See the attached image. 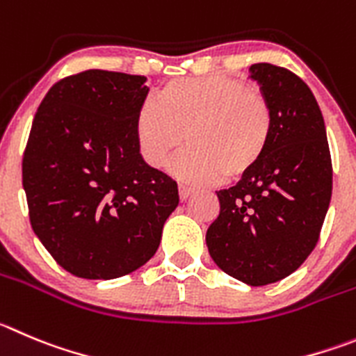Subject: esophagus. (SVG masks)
<instances>
[{
  "mask_svg": "<svg viewBox=\"0 0 356 356\" xmlns=\"http://www.w3.org/2000/svg\"><path fill=\"white\" fill-rule=\"evenodd\" d=\"M193 193H195L193 188H189V186H184V184H179V197H181V200H186V198L191 197Z\"/></svg>",
  "mask_w": 356,
  "mask_h": 356,
  "instance_id": "esophagus-1",
  "label": "esophagus"
}]
</instances>
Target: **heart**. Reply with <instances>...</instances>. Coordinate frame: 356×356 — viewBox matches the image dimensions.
<instances>
[{"label":"heart","instance_id":"b5f03b06","mask_svg":"<svg viewBox=\"0 0 356 356\" xmlns=\"http://www.w3.org/2000/svg\"><path fill=\"white\" fill-rule=\"evenodd\" d=\"M274 111L261 91L223 75L177 79L158 99L142 103L135 115V140L142 159L189 182L238 181L260 165L274 137Z\"/></svg>","mask_w":356,"mask_h":356}]
</instances>
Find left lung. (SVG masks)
<instances>
[{
	"label": "left lung",
	"instance_id": "1",
	"mask_svg": "<svg viewBox=\"0 0 356 356\" xmlns=\"http://www.w3.org/2000/svg\"><path fill=\"white\" fill-rule=\"evenodd\" d=\"M251 79L274 111V137L253 172L216 191L205 242L219 268L251 286L281 281L313 253L332 197V159L313 91L283 66L257 63Z\"/></svg>",
	"mask_w": 356,
	"mask_h": 356
}]
</instances>
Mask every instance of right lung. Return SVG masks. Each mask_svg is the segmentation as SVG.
I'll list each match as a JSON object with an SVG mask.
<instances>
[{"mask_svg":"<svg viewBox=\"0 0 356 356\" xmlns=\"http://www.w3.org/2000/svg\"><path fill=\"white\" fill-rule=\"evenodd\" d=\"M144 75L86 70L56 82L33 119L22 186L33 232L70 274L115 279L151 260L177 182L135 140Z\"/></svg>","mask_w":356,"mask_h":356,"instance_id":"1","label":"right lung"}]
</instances>
